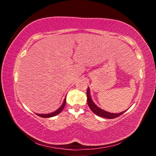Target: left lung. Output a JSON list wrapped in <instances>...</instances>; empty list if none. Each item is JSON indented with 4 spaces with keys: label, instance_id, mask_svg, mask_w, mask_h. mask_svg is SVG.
<instances>
[{
    "label": "left lung",
    "instance_id": "left-lung-1",
    "mask_svg": "<svg viewBox=\"0 0 156 156\" xmlns=\"http://www.w3.org/2000/svg\"><path fill=\"white\" fill-rule=\"evenodd\" d=\"M87 103L90 109L95 114L100 116V117H102L105 118H108V119H113V118H117L118 116L121 115L123 114L125 112H120L118 113H109L108 112H106L103 109H100L98 106H96V105L94 104V102H93V100L91 98V96H90V92H89V88L87 89Z\"/></svg>",
    "mask_w": 156,
    "mask_h": 156
}]
</instances>
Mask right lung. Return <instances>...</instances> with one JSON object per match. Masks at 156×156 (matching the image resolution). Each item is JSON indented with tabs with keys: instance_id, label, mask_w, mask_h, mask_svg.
<instances>
[{
	"instance_id": "1",
	"label": "right lung",
	"mask_w": 156,
	"mask_h": 156,
	"mask_svg": "<svg viewBox=\"0 0 156 156\" xmlns=\"http://www.w3.org/2000/svg\"><path fill=\"white\" fill-rule=\"evenodd\" d=\"M65 104H66V98L64 99V101H63V103L61 105V107H60L59 109H58L56 111H55L54 112L48 113V114H38V113H36V114L38 115V116H40V117H42V118H51V117H54V116L58 115V113H60V112H62V109H64V107L65 106Z\"/></svg>"
}]
</instances>
